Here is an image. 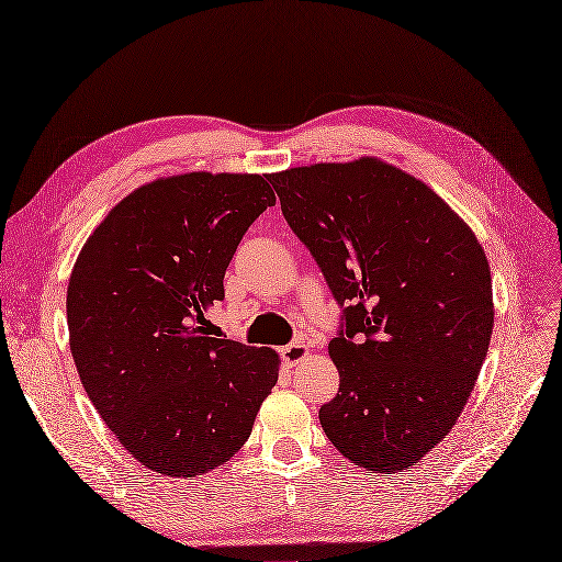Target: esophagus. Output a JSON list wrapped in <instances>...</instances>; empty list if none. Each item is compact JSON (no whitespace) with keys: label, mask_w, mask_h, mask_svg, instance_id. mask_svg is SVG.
I'll return each instance as SVG.
<instances>
[{"label":"esophagus","mask_w":562,"mask_h":562,"mask_svg":"<svg viewBox=\"0 0 562 562\" xmlns=\"http://www.w3.org/2000/svg\"><path fill=\"white\" fill-rule=\"evenodd\" d=\"M306 355H308V345H304V342H290V345H285V347H281V357H283V361L292 368V366H297L302 359H306Z\"/></svg>","instance_id":"1"}]
</instances>
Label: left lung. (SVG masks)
<instances>
[{
    "label": "left lung",
    "instance_id": "left-lung-1",
    "mask_svg": "<svg viewBox=\"0 0 562 562\" xmlns=\"http://www.w3.org/2000/svg\"><path fill=\"white\" fill-rule=\"evenodd\" d=\"M270 182L342 308L340 386L319 425L357 467H414L458 423L490 350L483 247L430 187L375 157Z\"/></svg>",
    "mask_w": 562,
    "mask_h": 562
}]
</instances>
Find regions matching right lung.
Wrapping results in <instances>:
<instances>
[{
	"instance_id": "obj_1",
	"label": "right lung",
	"mask_w": 562,
	"mask_h": 562,
	"mask_svg": "<svg viewBox=\"0 0 562 562\" xmlns=\"http://www.w3.org/2000/svg\"><path fill=\"white\" fill-rule=\"evenodd\" d=\"M277 203L265 176L184 173L125 196L68 283L70 352L87 395L144 467L194 477L228 462L279 378V357L205 334L239 239Z\"/></svg>"
}]
</instances>
